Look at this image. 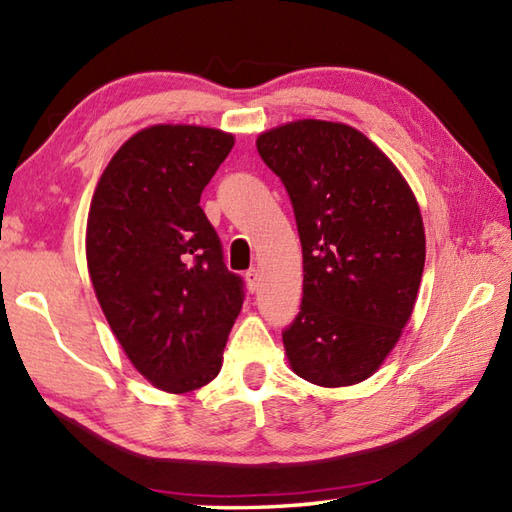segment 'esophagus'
<instances>
[{
	"mask_svg": "<svg viewBox=\"0 0 512 512\" xmlns=\"http://www.w3.org/2000/svg\"><path fill=\"white\" fill-rule=\"evenodd\" d=\"M246 284H248V290L250 292H255L257 288H259V281H262V277H259V270H255V268H250V270H246Z\"/></svg>",
	"mask_w": 512,
	"mask_h": 512,
	"instance_id": "1",
	"label": "esophagus"
}]
</instances>
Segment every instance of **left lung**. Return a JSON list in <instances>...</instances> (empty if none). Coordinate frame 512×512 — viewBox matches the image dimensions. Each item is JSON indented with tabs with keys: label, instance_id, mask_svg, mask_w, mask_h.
<instances>
[{
	"label": "left lung",
	"instance_id": "1",
	"mask_svg": "<svg viewBox=\"0 0 512 512\" xmlns=\"http://www.w3.org/2000/svg\"><path fill=\"white\" fill-rule=\"evenodd\" d=\"M257 151L284 182L303 250L288 361L314 385L361 383L394 350L418 297V202L394 162L350 125L295 121L264 132Z\"/></svg>",
	"mask_w": 512,
	"mask_h": 512
}]
</instances>
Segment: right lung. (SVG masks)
Listing matches in <instances>:
<instances>
[{
    "label": "right lung",
    "instance_id": "add662e5",
    "mask_svg": "<svg viewBox=\"0 0 512 512\" xmlns=\"http://www.w3.org/2000/svg\"><path fill=\"white\" fill-rule=\"evenodd\" d=\"M235 138L154 125L116 151L96 184L85 253L107 323L129 361L171 394L220 374L244 303L200 195Z\"/></svg>",
    "mask_w": 512,
    "mask_h": 512
}]
</instances>
